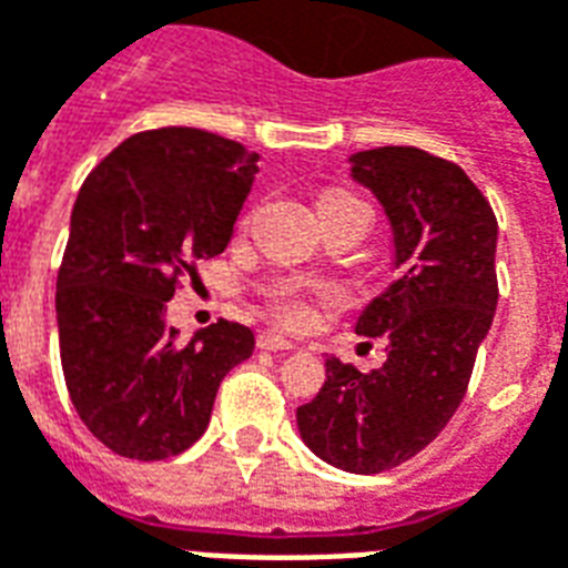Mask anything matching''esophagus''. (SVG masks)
<instances>
[{
    "instance_id": "esophagus-1",
    "label": "esophagus",
    "mask_w": 568,
    "mask_h": 568,
    "mask_svg": "<svg viewBox=\"0 0 568 568\" xmlns=\"http://www.w3.org/2000/svg\"><path fill=\"white\" fill-rule=\"evenodd\" d=\"M258 348H267V352H288V348H297V343L283 337L280 331H264V334H258Z\"/></svg>"
}]
</instances>
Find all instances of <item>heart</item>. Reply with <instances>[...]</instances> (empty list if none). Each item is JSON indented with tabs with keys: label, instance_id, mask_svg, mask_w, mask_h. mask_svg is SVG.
I'll list each match as a JSON object with an SVG mask.
<instances>
[{
	"label": "heart",
	"instance_id": "heart-1",
	"mask_svg": "<svg viewBox=\"0 0 568 568\" xmlns=\"http://www.w3.org/2000/svg\"><path fill=\"white\" fill-rule=\"evenodd\" d=\"M318 210H322V220H337V216H348V213H361L369 220L367 201L358 199L355 192H346V189H334V192H325L322 201H318ZM334 304L337 301V292L334 288H325V285H297V283H276L267 288V304L276 316L283 318L285 325L301 327L313 318V304Z\"/></svg>",
	"mask_w": 568,
	"mask_h": 568
}]
</instances>
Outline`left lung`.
I'll use <instances>...</instances> for the list:
<instances>
[{
	"label": "left lung",
	"instance_id": "1",
	"mask_svg": "<svg viewBox=\"0 0 568 568\" xmlns=\"http://www.w3.org/2000/svg\"><path fill=\"white\" fill-rule=\"evenodd\" d=\"M352 178L394 229L400 276L355 325L388 343V361L361 373L327 358L297 427L322 460L373 476L427 448L464 403L499 297L497 216L464 168L418 146L355 153Z\"/></svg>",
	"mask_w": 568,
	"mask_h": 568
}]
</instances>
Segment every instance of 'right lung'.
<instances>
[{
  "label": "right lung",
  "mask_w": 568,
  "mask_h": 568,
  "mask_svg": "<svg viewBox=\"0 0 568 568\" xmlns=\"http://www.w3.org/2000/svg\"><path fill=\"white\" fill-rule=\"evenodd\" d=\"M255 159L222 134L165 125L125 138L83 180L57 276L62 376L81 422L120 457L186 452L225 373L255 348L237 322L192 339L165 322V301L229 246Z\"/></svg>",
  "instance_id": "1"
}]
</instances>
